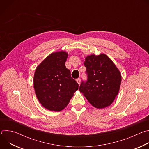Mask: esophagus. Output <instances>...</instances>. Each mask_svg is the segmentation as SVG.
I'll return each instance as SVG.
<instances>
[{
  "instance_id": "obj_1",
  "label": "esophagus",
  "mask_w": 149,
  "mask_h": 149,
  "mask_svg": "<svg viewBox=\"0 0 149 149\" xmlns=\"http://www.w3.org/2000/svg\"><path fill=\"white\" fill-rule=\"evenodd\" d=\"M76 81L77 82V83L78 84H80V82H81V79L80 78H77L76 79Z\"/></svg>"
}]
</instances>
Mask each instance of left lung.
<instances>
[{
	"instance_id": "left-lung-1",
	"label": "left lung",
	"mask_w": 149,
	"mask_h": 149,
	"mask_svg": "<svg viewBox=\"0 0 149 149\" xmlns=\"http://www.w3.org/2000/svg\"><path fill=\"white\" fill-rule=\"evenodd\" d=\"M88 80L82 82L79 91L93 107L104 109L110 106L118 95L121 82L120 70L104 54H91L86 57Z\"/></svg>"
}]
</instances>
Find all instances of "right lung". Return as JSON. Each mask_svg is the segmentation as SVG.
I'll return each instance as SVG.
<instances>
[{
    "instance_id": "right-lung-1",
    "label": "right lung",
    "mask_w": 149,
    "mask_h": 149,
    "mask_svg": "<svg viewBox=\"0 0 149 149\" xmlns=\"http://www.w3.org/2000/svg\"><path fill=\"white\" fill-rule=\"evenodd\" d=\"M68 54L64 51L51 53L36 67L33 88L38 100L46 109L60 111L68 104L78 84L65 67Z\"/></svg>"
}]
</instances>
